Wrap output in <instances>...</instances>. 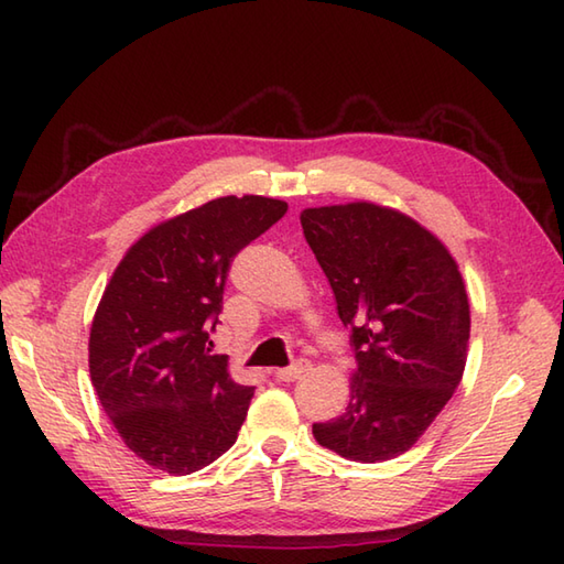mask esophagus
<instances>
[{
    "label": "esophagus",
    "instance_id": "1",
    "mask_svg": "<svg viewBox=\"0 0 564 564\" xmlns=\"http://www.w3.org/2000/svg\"><path fill=\"white\" fill-rule=\"evenodd\" d=\"M307 370H310V361H307V358H301V361H295V364L289 366V368L275 370V378L283 380V382H291V380L301 378L303 373H307Z\"/></svg>",
    "mask_w": 564,
    "mask_h": 564
}]
</instances>
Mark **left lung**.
<instances>
[{
    "label": "left lung",
    "mask_w": 564,
    "mask_h": 564,
    "mask_svg": "<svg viewBox=\"0 0 564 564\" xmlns=\"http://www.w3.org/2000/svg\"><path fill=\"white\" fill-rule=\"evenodd\" d=\"M301 223L356 356L349 406L313 434L349 460L398 458L460 386L470 339L460 271L422 225L373 203L307 208Z\"/></svg>",
    "instance_id": "8db88e82"
}]
</instances>
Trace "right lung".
<instances>
[{
    "label": "right lung",
    "mask_w": 564,
    "mask_h": 564,
    "mask_svg": "<svg viewBox=\"0 0 564 564\" xmlns=\"http://www.w3.org/2000/svg\"><path fill=\"white\" fill-rule=\"evenodd\" d=\"M289 203L225 196L154 227L128 249L94 315L89 373L126 446L191 475L237 441L254 388L210 354L230 261Z\"/></svg>",
    "instance_id": "add662e5"
}]
</instances>
